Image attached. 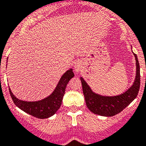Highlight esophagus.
<instances>
[{
    "mask_svg": "<svg viewBox=\"0 0 146 146\" xmlns=\"http://www.w3.org/2000/svg\"><path fill=\"white\" fill-rule=\"evenodd\" d=\"M82 64L80 62H76L74 65V70H76V72H81L82 70Z\"/></svg>",
    "mask_w": 146,
    "mask_h": 146,
    "instance_id": "obj_1",
    "label": "esophagus"
}]
</instances>
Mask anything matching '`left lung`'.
Returning <instances> with one entry per match:
<instances>
[{"instance_id": "left-lung-1", "label": "left lung", "mask_w": 146, "mask_h": 146, "mask_svg": "<svg viewBox=\"0 0 146 146\" xmlns=\"http://www.w3.org/2000/svg\"><path fill=\"white\" fill-rule=\"evenodd\" d=\"M136 61V76L132 85L122 94L106 96L96 93L92 90L82 77H81L82 90L87 108L96 115L111 117L120 113L136 98L140 85V64L137 56L134 54Z\"/></svg>"}]
</instances>
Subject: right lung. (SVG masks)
Returning a JSON list of instances; mask_svg holds the SVG:
<instances>
[{
    "label": "right lung",
    "instance_id": "obj_1",
    "mask_svg": "<svg viewBox=\"0 0 146 146\" xmlns=\"http://www.w3.org/2000/svg\"><path fill=\"white\" fill-rule=\"evenodd\" d=\"M73 76L74 73L73 69L70 68L61 77L58 84L51 94L40 101H26L18 99L9 88L10 96L15 104L26 113L37 118H48L53 116L60 108L67 84Z\"/></svg>",
    "mask_w": 146,
    "mask_h": 146
}]
</instances>
